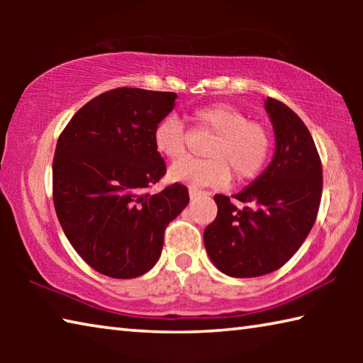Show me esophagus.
<instances>
[{
  "label": "esophagus",
  "mask_w": 363,
  "mask_h": 363,
  "mask_svg": "<svg viewBox=\"0 0 363 363\" xmlns=\"http://www.w3.org/2000/svg\"><path fill=\"white\" fill-rule=\"evenodd\" d=\"M208 192H205V190H200V189H196V187H190L189 189V195H190V199H195V196H199V195H206Z\"/></svg>",
  "instance_id": "34e87169"
}]
</instances>
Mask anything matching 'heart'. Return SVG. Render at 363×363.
<instances>
[{"mask_svg": "<svg viewBox=\"0 0 363 363\" xmlns=\"http://www.w3.org/2000/svg\"><path fill=\"white\" fill-rule=\"evenodd\" d=\"M194 120L214 133L206 147L208 158H186L169 168V179L189 186H220L235 174L238 181L253 179L266 167L270 155V134L266 126L250 121L240 108L211 104L196 108ZM153 145L160 155L176 160L186 155L187 133L176 116H167L153 130Z\"/></svg>", "mask_w": 363, "mask_h": 363, "instance_id": "b5f03b06", "label": "heart"}]
</instances>
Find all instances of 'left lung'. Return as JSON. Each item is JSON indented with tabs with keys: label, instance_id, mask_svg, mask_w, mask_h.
<instances>
[{
	"label": "left lung",
	"instance_id": "8db88e82",
	"mask_svg": "<svg viewBox=\"0 0 363 363\" xmlns=\"http://www.w3.org/2000/svg\"><path fill=\"white\" fill-rule=\"evenodd\" d=\"M275 133V153L264 173L233 199L216 195L218 216L203 242L214 266L229 277H259L296 253L315 223L322 162L303 120L284 102H264Z\"/></svg>",
	"mask_w": 363,
	"mask_h": 363
}]
</instances>
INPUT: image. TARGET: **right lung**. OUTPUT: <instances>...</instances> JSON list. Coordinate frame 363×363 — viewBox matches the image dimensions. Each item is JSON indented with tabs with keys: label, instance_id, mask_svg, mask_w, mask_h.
I'll use <instances>...</instances> for the list:
<instances>
[{
	"label": "right lung",
	"instance_id": "right-lung-1",
	"mask_svg": "<svg viewBox=\"0 0 363 363\" xmlns=\"http://www.w3.org/2000/svg\"><path fill=\"white\" fill-rule=\"evenodd\" d=\"M176 93L116 88L72 116L52 162L54 208L77 253L112 279L155 266L167 225L189 203L173 184L149 189L167 173L153 130L174 108Z\"/></svg>",
	"mask_w": 363,
	"mask_h": 363
}]
</instances>
